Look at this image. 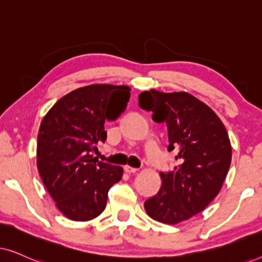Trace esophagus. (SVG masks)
Masks as SVG:
<instances>
[{"label": "esophagus", "mask_w": 262, "mask_h": 262, "mask_svg": "<svg viewBox=\"0 0 262 262\" xmlns=\"http://www.w3.org/2000/svg\"><path fill=\"white\" fill-rule=\"evenodd\" d=\"M124 169H125V171H126V173H136V171H137L138 169L137 168H134V167H130V166H125L124 167Z\"/></svg>", "instance_id": "esophagus-1"}]
</instances>
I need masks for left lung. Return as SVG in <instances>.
<instances>
[{
	"mask_svg": "<svg viewBox=\"0 0 262 262\" xmlns=\"http://www.w3.org/2000/svg\"><path fill=\"white\" fill-rule=\"evenodd\" d=\"M139 107L166 123L174 170L161 173L162 186L144 207L152 220L177 224L202 212L220 193L231 162L228 132L216 113L188 93L155 89L138 96Z\"/></svg>",
	"mask_w": 262,
	"mask_h": 262,
	"instance_id": "left-lung-1",
	"label": "left lung"
}]
</instances>
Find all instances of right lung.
<instances>
[{
	"instance_id": "1",
	"label": "right lung",
	"mask_w": 262,
	"mask_h": 262,
	"mask_svg": "<svg viewBox=\"0 0 262 262\" xmlns=\"http://www.w3.org/2000/svg\"><path fill=\"white\" fill-rule=\"evenodd\" d=\"M130 88L92 84L57 101L41 121L37 164L46 189L60 212L73 221H89L105 210L108 191L123 168L94 157L105 142L106 121L126 110Z\"/></svg>"
}]
</instances>
